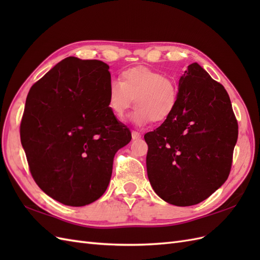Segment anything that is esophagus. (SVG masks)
<instances>
[{
  "mask_svg": "<svg viewBox=\"0 0 260 260\" xmlns=\"http://www.w3.org/2000/svg\"><path fill=\"white\" fill-rule=\"evenodd\" d=\"M131 136H132V140H139V139H141V137H142L141 136V133L138 131H132Z\"/></svg>",
  "mask_w": 260,
  "mask_h": 260,
  "instance_id": "1",
  "label": "esophagus"
}]
</instances>
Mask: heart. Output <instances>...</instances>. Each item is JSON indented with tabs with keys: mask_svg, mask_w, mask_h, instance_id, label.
Returning a JSON list of instances; mask_svg holds the SVG:
<instances>
[{
	"mask_svg": "<svg viewBox=\"0 0 260 260\" xmlns=\"http://www.w3.org/2000/svg\"><path fill=\"white\" fill-rule=\"evenodd\" d=\"M179 88L174 78L145 66L125 69L120 80L108 83V105L117 118H123L133 100L137 105L131 115L136 124L143 125L153 120L162 122L175 112Z\"/></svg>",
	"mask_w": 260,
	"mask_h": 260,
	"instance_id": "obj_1",
	"label": "heart"
}]
</instances>
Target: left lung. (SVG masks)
<instances>
[{"label":"left lung","instance_id":"1","mask_svg":"<svg viewBox=\"0 0 260 260\" xmlns=\"http://www.w3.org/2000/svg\"><path fill=\"white\" fill-rule=\"evenodd\" d=\"M238 129L225 89L198 62L188 65L175 112L144 136L155 193L182 207L209 198L229 177Z\"/></svg>","mask_w":260,"mask_h":260}]
</instances>
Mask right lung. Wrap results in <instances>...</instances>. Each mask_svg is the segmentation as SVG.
<instances>
[{
    "mask_svg": "<svg viewBox=\"0 0 260 260\" xmlns=\"http://www.w3.org/2000/svg\"><path fill=\"white\" fill-rule=\"evenodd\" d=\"M105 62L67 57L28 93L21 145L39 187L67 206H85L104 194L114 156L131 132L108 105Z\"/></svg>",
    "mask_w": 260,
    "mask_h": 260,
    "instance_id": "obj_1",
    "label": "right lung"
}]
</instances>
